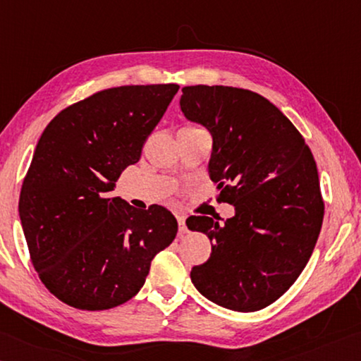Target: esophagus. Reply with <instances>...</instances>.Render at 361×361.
<instances>
[{
    "label": "esophagus",
    "mask_w": 361,
    "mask_h": 361,
    "mask_svg": "<svg viewBox=\"0 0 361 361\" xmlns=\"http://www.w3.org/2000/svg\"><path fill=\"white\" fill-rule=\"evenodd\" d=\"M185 216H177V224H179V231L180 233H187V226H185Z\"/></svg>",
    "instance_id": "34e87169"
}]
</instances>
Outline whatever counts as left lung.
Returning a JSON list of instances; mask_svg holds the SVG:
<instances>
[{"instance_id":"8db88e82","label":"left lung","mask_w":361,"mask_h":361,"mask_svg":"<svg viewBox=\"0 0 361 361\" xmlns=\"http://www.w3.org/2000/svg\"><path fill=\"white\" fill-rule=\"evenodd\" d=\"M180 109L212 135L209 177L219 203L235 206L224 225L187 219L214 243L192 282L216 305L254 312L298 279L317 243L325 204L317 164L295 125L255 92L225 85L182 88Z\"/></svg>"}]
</instances>
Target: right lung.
I'll return each instance as SVG.
<instances>
[{
  "mask_svg": "<svg viewBox=\"0 0 361 361\" xmlns=\"http://www.w3.org/2000/svg\"><path fill=\"white\" fill-rule=\"evenodd\" d=\"M177 90V84L106 88L68 106L44 130L18 214L37 276L68 306L123 305L144 286L154 257L174 241L177 222L168 209H136L111 192L141 158Z\"/></svg>",
  "mask_w": 361,
  "mask_h": 361,
  "instance_id": "obj_1",
  "label": "right lung"
}]
</instances>
